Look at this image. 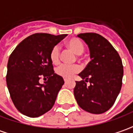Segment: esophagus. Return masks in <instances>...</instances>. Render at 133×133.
<instances>
[{
  "mask_svg": "<svg viewBox=\"0 0 133 133\" xmlns=\"http://www.w3.org/2000/svg\"><path fill=\"white\" fill-rule=\"evenodd\" d=\"M64 82H65V83H67V82H68V79H67V78H64Z\"/></svg>",
  "mask_w": 133,
  "mask_h": 133,
  "instance_id": "1",
  "label": "esophagus"
}]
</instances>
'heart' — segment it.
I'll return each instance as SVG.
<instances>
[{
  "instance_id": "b5f03b06",
  "label": "heart",
  "mask_w": 133,
  "mask_h": 133,
  "mask_svg": "<svg viewBox=\"0 0 133 133\" xmlns=\"http://www.w3.org/2000/svg\"><path fill=\"white\" fill-rule=\"evenodd\" d=\"M66 46L74 51L75 54L81 55L84 51V44L78 38H72L66 41ZM50 59L53 64H58L60 59V49L59 46L56 45L52 48L50 52ZM80 70V68L78 65H69L63 64L56 69V73L60 76L64 78H70L73 75L78 73Z\"/></svg>"
}]
</instances>
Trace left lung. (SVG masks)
Here are the masks:
<instances>
[{
	"label": "left lung",
	"mask_w": 133,
	"mask_h": 133,
	"mask_svg": "<svg viewBox=\"0 0 133 133\" xmlns=\"http://www.w3.org/2000/svg\"><path fill=\"white\" fill-rule=\"evenodd\" d=\"M78 37L88 45L91 61L78 74L83 80L76 82L74 96L83 110L103 114L111 108L119 94L124 73L122 62L116 49L101 35L86 32Z\"/></svg>",
	"instance_id": "obj_1"
}]
</instances>
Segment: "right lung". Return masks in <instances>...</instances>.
<instances>
[{
	"label": "right lung",
	"instance_id": "1",
	"mask_svg": "<svg viewBox=\"0 0 133 133\" xmlns=\"http://www.w3.org/2000/svg\"><path fill=\"white\" fill-rule=\"evenodd\" d=\"M65 36L32 34L18 44L10 55L6 84L15 107L25 116H40L55 104L64 80L55 74L50 52ZM41 77L48 78L44 84L39 82Z\"/></svg>",
	"mask_w": 133,
	"mask_h": 133
}]
</instances>
